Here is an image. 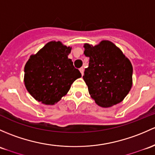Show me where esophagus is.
Instances as JSON below:
<instances>
[{
	"label": "esophagus",
	"instance_id": "esophagus-1",
	"mask_svg": "<svg viewBox=\"0 0 155 155\" xmlns=\"http://www.w3.org/2000/svg\"><path fill=\"white\" fill-rule=\"evenodd\" d=\"M79 71H80L81 74L83 75V73H84V68H81L80 69H79Z\"/></svg>",
	"mask_w": 155,
	"mask_h": 155
}]
</instances>
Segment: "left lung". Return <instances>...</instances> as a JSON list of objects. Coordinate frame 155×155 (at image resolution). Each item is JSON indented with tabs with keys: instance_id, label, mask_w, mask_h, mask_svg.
<instances>
[{
	"instance_id": "obj_1",
	"label": "left lung",
	"mask_w": 155,
	"mask_h": 155,
	"mask_svg": "<svg viewBox=\"0 0 155 155\" xmlns=\"http://www.w3.org/2000/svg\"><path fill=\"white\" fill-rule=\"evenodd\" d=\"M84 48L89 64L84 70L83 79L91 97L104 107L122 102L132 86L131 61L109 41H102L94 47L85 44Z\"/></svg>"
}]
</instances>
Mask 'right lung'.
Returning <instances> with one entry per match:
<instances>
[{
	"label": "right lung",
	"mask_w": 155,
	"mask_h": 155,
	"mask_svg": "<svg viewBox=\"0 0 155 155\" xmlns=\"http://www.w3.org/2000/svg\"><path fill=\"white\" fill-rule=\"evenodd\" d=\"M71 48L60 41H50L24 67V84L32 97L46 105L58 102L82 74L68 55Z\"/></svg>",
	"instance_id": "1"
}]
</instances>
